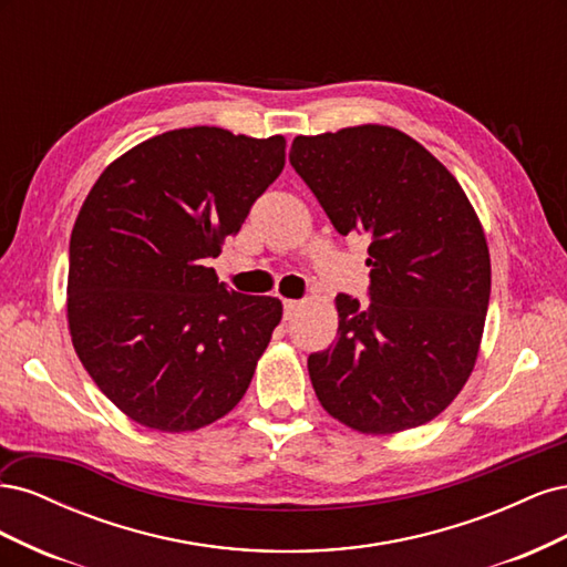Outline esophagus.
<instances>
[{
	"label": "esophagus",
	"mask_w": 567,
	"mask_h": 567,
	"mask_svg": "<svg viewBox=\"0 0 567 567\" xmlns=\"http://www.w3.org/2000/svg\"><path fill=\"white\" fill-rule=\"evenodd\" d=\"M302 307L300 300H284V319H293Z\"/></svg>",
	"instance_id": "1"
}]
</instances>
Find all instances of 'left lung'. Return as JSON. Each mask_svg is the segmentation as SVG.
<instances>
[{"instance_id":"1","label":"left lung","mask_w":567,"mask_h":567,"mask_svg":"<svg viewBox=\"0 0 567 567\" xmlns=\"http://www.w3.org/2000/svg\"><path fill=\"white\" fill-rule=\"evenodd\" d=\"M290 165L338 234H367L369 307L338 293V340L307 359L321 406L367 435L433 421L475 367L492 267L483 225L431 151L388 125L296 136Z\"/></svg>"}]
</instances>
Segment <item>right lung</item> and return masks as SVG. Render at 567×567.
I'll use <instances>...</instances> for the list:
<instances>
[{
	"mask_svg": "<svg viewBox=\"0 0 567 567\" xmlns=\"http://www.w3.org/2000/svg\"><path fill=\"white\" fill-rule=\"evenodd\" d=\"M284 163L281 134L184 127L123 153L84 198L68 329L92 381L140 425L198 431L246 394L284 307L227 290L208 260Z\"/></svg>",
	"mask_w": 567,
	"mask_h": 567,
	"instance_id": "right-lung-1",
	"label": "right lung"
}]
</instances>
